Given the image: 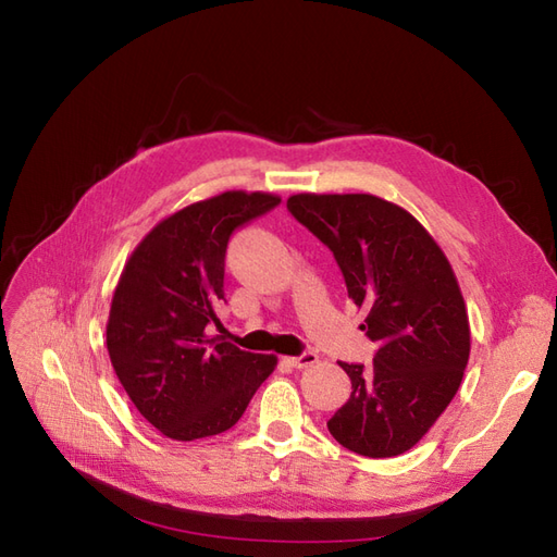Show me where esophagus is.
I'll use <instances>...</instances> for the list:
<instances>
[{
  "mask_svg": "<svg viewBox=\"0 0 557 557\" xmlns=\"http://www.w3.org/2000/svg\"><path fill=\"white\" fill-rule=\"evenodd\" d=\"M285 360H288V364L295 367V369H307V367H313L318 362V356L313 350H307V352H301V356L285 358Z\"/></svg>",
  "mask_w": 557,
  "mask_h": 557,
  "instance_id": "esophagus-1",
  "label": "esophagus"
}]
</instances>
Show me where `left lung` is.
Instances as JSON below:
<instances>
[{
	"label": "left lung",
	"mask_w": 557,
	"mask_h": 557,
	"mask_svg": "<svg viewBox=\"0 0 557 557\" xmlns=\"http://www.w3.org/2000/svg\"><path fill=\"white\" fill-rule=\"evenodd\" d=\"M288 211L339 264L352 305L379 344L374 364L339 362L352 393L327 420L344 448L393 458L413 448L462 383L469 318L458 278L430 232L374 195L288 197Z\"/></svg>",
	"instance_id": "8db88e82"
}]
</instances>
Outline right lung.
<instances>
[{
  "label": "right lung",
  "instance_id": "1",
  "mask_svg": "<svg viewBox=\"0 0 557 557\" xmlns=\"http://www.w3.org/2000/svg\"><path fill=\"white\" fill-rule=\"evenodd\" d=\"M281 197L227 190L166 215L132 250L115 285L107 348L134 407L176 442L230 430L274 372L276 356L246 352L211 334L225 299L232 232Z\"/></svg>",
  "mask_w": 557,
  "mask_h": 557
}]
</instances>
